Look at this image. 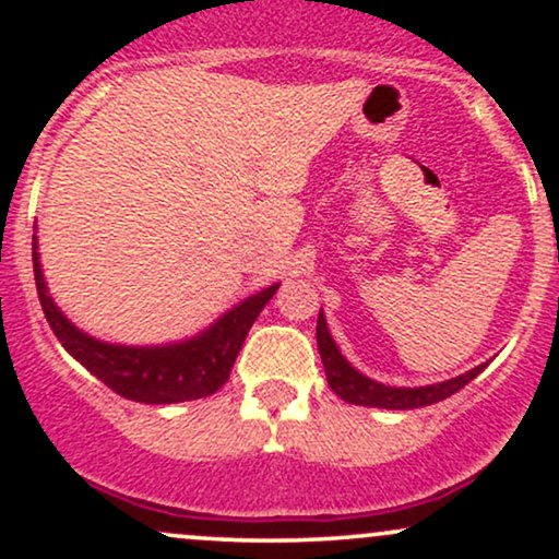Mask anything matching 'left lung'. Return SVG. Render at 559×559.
<instances>
[{"mask_svg":"<svg viewBox=\"0 0 559 559\" xmlns=\"http://www.w3.org/2000/svg\"><path fill=\"white\" fill-rule=\"evenodd\" d=\"M318 352L320 360H323L325 378H329V386L342 396L344 402L349 404H362V407H383V409H415V407H428V404H436L447 396H452L454 391H460L465 383H471L486 365H478V368L467 370L465 376L449 378V381L431 383V386H386V383H378L373 378L362 376L360 370L352 368L349 362L344 360V355L338 352L336 342L331 338L329 325H325L323 310L318 316Z\"/></svg>","mask_w":559,"mask_h":559,"instance_id":"obj_1","label":"left lung"}]
</instances>
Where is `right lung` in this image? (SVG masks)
I'll return each instance as SVG.
<instances>
[{
    "label": "right lung",
    "mask_w": 559,
    "mask_h": 559,
    "mask_svg": "<svg viewBox=\"0 0 559 559\" xmlns=\"http://www.w3.org/2000/svg\"><path fill=\"white\" fill-rule=\"evenodd\" d=\"M36 249L34 236L36 292L55 336L105 386L118 391L126 400L144 404L189 402L215 394L228 381L236 355H239L243 338L258 320L262 307L278 292V284L262 288V292L239 301L221 320H215L207 331H202L194 338H186V342L163 346L107 344L79 331L62 316L60 307L47 292Z\"/></svg>",
    "instance_id": "add662e5"
}]
</instances>
